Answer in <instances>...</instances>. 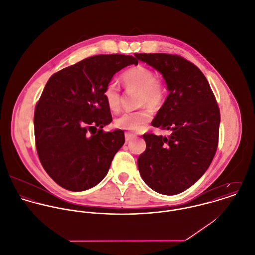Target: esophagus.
<instances>
[{
  "label": "esophagus",
  "mask_w": 255,
  "mask_h": 255,
  "mask_svg": "<svg viewBox=\"0 0 255 255\" xmlns=\"http://www.w3.org/2000/svg\"><path fill=\"white\" fill-rule=\"evenodd\" d=\"M125 136H126V141H127V142H129V141L133 140V139L136 137L135 134L130 133V132H126V133H125Z\"/></svg>",
  "instance_id": "obj_1"
}]
</instances>
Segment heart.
Segmentation results:
<instances>
[{
	"mask_svg": "<svg viewBox=\"0 0 255 255\" xmlns=\"http://www.w3.org/2000/svg\"><path fill=\"white\" fill-rule=\"evenodd\" d=\"M121 78L127 89L138 92L136 106L144 107L137 111L124 113L115 121V125L119 128L138 132L152 119V111L150 108L152 110H159L165 103L166 88L163 81L155 77V73L144 65L130 67L122 74ZM103 96L111 111L118 112L121 109V89L116 83L110 82L107 84Z\"/></svg>",
	"mask_w": 255,
	"mask_h": 255,
	"instance_id": "b5f03b06",
	"label": "heart"
}]
</instances>
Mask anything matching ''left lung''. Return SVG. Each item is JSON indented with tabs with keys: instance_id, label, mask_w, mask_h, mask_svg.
<instances>
[{
	"instance_id": "obj_1",
	"label": "left lung",
	"mask_w": 255,
	"mask_h": 255,
	"mask_svg": "<svg viewBox=\"0 0 255 255\" xmlns=\"http://www.w3.org/2000/svg\"><path fill=\"white\" fill-rule=\"evenodd\" d=\"M135 59L158 70L169 95L151 125L169 136L144 133L146 149L137 160L143 181L163 195H176L209 168L219 143L221 115L203 72L176 54L135 53Z\"/></svg>"
}]
</instances>
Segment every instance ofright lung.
<instances>
[{
  "mask_svg": "<svg viewBox=\"0 0 255 255\" xmlns=\"http://www.w3.org/2000/svg\"><path fill=\"white\" fill-rule=\"evenodd\" d=\"M133 56L100 54L54 73L34 111L38 158L62 188L84 191L107 175L115 154L125 143L122 129L104 131L112 115L103 92L113 76Z\"/></svg>",
  "mask_w": 255,
  "mask_h": 255,
  "instance_id": "right-lung-1",
  "label": "right lung"
}]
</instances>
